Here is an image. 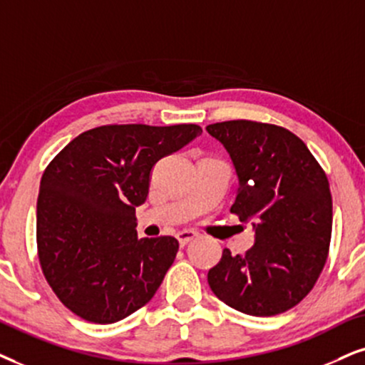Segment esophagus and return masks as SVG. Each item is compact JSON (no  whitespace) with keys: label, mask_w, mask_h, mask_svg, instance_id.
<instances>
[{"label":"esophagus","mask_w":365,"mask_h":365,"mask_svg":"<svg viewBox=\"0 0 365 365\" xmlns=\"http://www.w3.org/2000/svg\"><path fill=\"white\" fill-rule=\"evenodd\" d=\"M195 237H198V232H197V230H190V229H183L177 234L180 246H185V244H188L192 241V239H195Z\"/></svg>","instance_id":"1"}]
</instances>
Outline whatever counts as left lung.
Wrapping results in <instances>:
<instances>
[{"label": "left lung", "instance_id": "1", "mask_svg": "<svg viewBox=\"0 0 365 365\" xmlns=\"http://www.w3.org/2000/svg\"><path fill=\"white\" fill-rule=\"evenodd\" d=\"M232 158L239 188L230 212L255 220L256 244L244 256L224 249L207 274L220 302L252 317L297 307L324 269L331 237L329 178L297 135L247 121L207 126Z\"/></svg>", "mask_w": 365, "mask_h": 365}]
</instances>
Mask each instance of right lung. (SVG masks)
I'll list each match as a JSON object with an SVG mask.
<instances>
[{"mask_svg":"<svg viewBox=\"0 0 365 365\" xmlns=\"http://www.w3.org/2000/svg\"><path fill=\"white\" fill-rule=\"evenodd\" d=\"M197 124H106L68 143L41 175L36 247L60 302L114 324L155 297L178 252L172 236H136L155 163L198 136Z\"/></svg>","mask_w":365,"mask_h":365,"instance_id":"add662e5","label":"right lung"}]
</instances>
